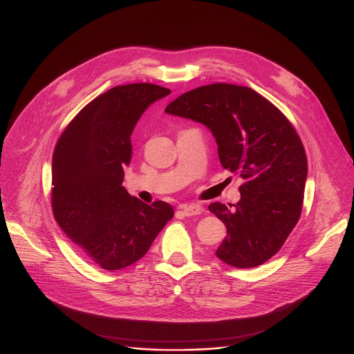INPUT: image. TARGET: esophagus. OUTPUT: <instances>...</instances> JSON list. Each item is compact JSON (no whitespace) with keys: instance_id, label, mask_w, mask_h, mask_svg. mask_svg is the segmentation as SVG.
Returning a JSON list of instances; mask_svg holds the SVG:
<instances>
[{"instance_id":"obj_1","label":"esophagus","mask_w":354,"mask_h":354,"mask_svg":"<svg viewBox=\"0 0 354 354\" xmlns=\"http://www.w3.org/2000/svg\"><path fill=\"white\" fill-rule=\"evenodd\" d=\"M178 209L185 215V216H194V215H200L203 212V208L200 205H180Z\"/></svg>"}]
</instances>
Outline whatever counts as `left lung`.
<instances>
[{"mask_svg":"<svg viewBox=\"0 0 354 354\" xmlns=\"http://www.w3.org/2000/svg\"><path fill=\"white\" fill-rule=\"evenodd\" d=\"M165 111L205 125L222 167L245 181L238 204L208 207L227 232L216 257L238 268L263 264L281 249L301 216L308 162L297 131L268 100L226 83L184 93Z\"/></svg>","mask_w":354,"mask_h":354,"instance_id":"8db88e82","label":"left lung"}]
</instances>
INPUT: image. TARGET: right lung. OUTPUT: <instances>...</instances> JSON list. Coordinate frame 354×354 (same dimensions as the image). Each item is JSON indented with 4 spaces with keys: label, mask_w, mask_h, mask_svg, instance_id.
<instances>
[{
    "label": "right lung",
    "mask_w": 354,
    "mask_h": 354,
    "mask_svg": "<svg viewBox=\"0 0 354 354\" xmlns=\"http://www.w3.org/2000/svg\"><path fill=\"white\" fill-rule=\"evenodd\" d=\"M170 93L147 83L113 87L74 116L55 147V219L104 270H121L142 259L174 215L170 204L147 205L122 185L135 125L149 105Z\"/></svg>",
    "instance_id": "obj_1"
}]
</instances>
